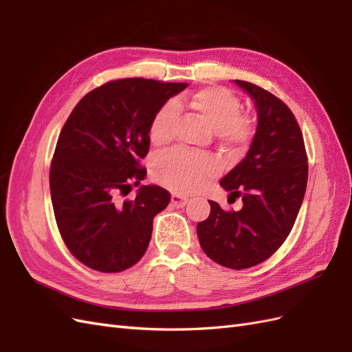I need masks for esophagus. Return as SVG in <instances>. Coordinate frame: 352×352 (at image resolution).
Segmentation results:
<instances>
[{"instance_id":"1","label":"esophagus","mask_w":352,"mask_h":352,"mask_svg":"<svg viewBox=\"0 0 352 352\" xmlns=\"http://www.w3.org/2000/svg\"><path fill=\"white\" fill-rule=\"evenodd\" d=\"M172 204H173L175 207H177V208H182V207H185V206L188 204V198L173 194V195H172Z\"/></svg>"}]
</instances>
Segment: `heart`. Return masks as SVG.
I'll list each match as a JSON object with an SVG mask.
<instances>
[{"label":"heart","mask_w":352,"mask_h":352,"mask_svg":"<svg viewBox=\"0 0 352 352\" xmlns=\"http://www.w3.org/2000/svg\"><path fill=\"white\" fill-rule=\"evenodd\" d=\"M188 110L204 120L216 132L219 144L232 155L242 154L250 146L255 127L235 94L221 87H208L197 91L189 98H177L172 105L160 109L150 126L151 142L162 145L172 140L176 111ZM217 162L206 154L186 150L166 151L154 158L153 176L160 184L177 192H190L206 177L216 175Z\"/></svg>","instance_id":"b5f03b06"}]
</instances>
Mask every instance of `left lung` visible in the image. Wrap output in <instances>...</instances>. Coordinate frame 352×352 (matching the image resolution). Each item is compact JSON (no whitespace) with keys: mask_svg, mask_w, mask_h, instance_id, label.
I'll list each match as a JSON object with an SVG mask.
<instances>
[{"mask_svg":"<svg viewBox=\"0 0 352 352\" xmlns=\"http://www.w3.org/2000/svg\"><path fill=\"white\" fill-rule=\"evenodd\" d=\"M258 114L257 132L242 162L220 180L239 211L210 201V216L197 225L201 248L223 267L257 265L280 248L301 208L308 179L304 138L294 113L269 91L245 80Z\"/></svg>","mask_w":352,"mask_h":352,"instance_id":"left-lung-1","label":"left lung"}]
</instances>
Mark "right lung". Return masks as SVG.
<instances>
[{"instance_id":"right-lung-1","label":"right lung","mask_w":352,"mask_h":352,"mask_svg":"<svg viewBox=\"0 0 352 352\" xmlns=\"http://www.w3.org/2000/svg\"><path fill=\"white\" fill-rule=\"evenodd\" d=\"M188 83L129 78L110 80L76 104L60 132L50 168L60 235L82 264L119 273L142 258L153 219L170 194L141 184L155 113Z\"/></svg>"}]
</instances>
